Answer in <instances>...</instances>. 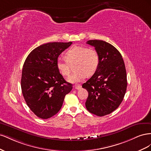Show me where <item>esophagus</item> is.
<instances>
[{
  "mask_svg": "<svg viewBox=\"0 0 151 151\" xmlns=\"http://www.w3.org/2000/svg\"><path fill=\"white\" fill-rule=\"evenodd\" d=\"M74 87H75V88L76 89H80L81 88V85H80V84H76L74 86Z\"/></svg>",
  "mask_w": 151,
  "mask_h": 151,
  "instance_id": "34e87169",
  "label": "esophagus"
}]
</instances>
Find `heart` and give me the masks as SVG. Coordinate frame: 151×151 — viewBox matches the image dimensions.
Wrapping results in <instances>:
<instances>
[{
	"label": "heart",
	"mask_w": 151,
	"mask_h": 151,
	"mask_svg": "<svg viewBox=\"0 0 151 151\" xmlns=\"http://www.w3.org/2000/svg\"><path fill=\"white\" fill-rule=\"evenodd\" d=\"M66 60L58 58L56 66L60 74L64 77L69 76L71 65H74L76 72L68 78L72 83L84 81L87 76L93 75L99 64V56L96 50L85 47L74 46L65 53Z\"/></svg>",
	"instance_id": "b5f03b06"
}]
</instances>
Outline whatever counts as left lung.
<instances>
[{
	"label": "left lung",
	"mask_w": 151,
	"mask_h": 151,
	"mask_svg": "<svg viewBox=\"0 0 151 151\" xmlns=\"http://www.w3.org/2000/svg\"><path fill=\"white\" fill-rule=\"evenodd\" d=\"M99 56L97 70L82 86L88 92V110L99 116L110 114L120 106L127 86L125 65L122 55L112 45L103 40H89Z\"/></svg>",
	"instance_id": "left-lung-1"
}]
</instances>
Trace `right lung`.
Segmentation results:
<instances>
[{
	"instance_id": "add662e5",
	"label": "right lung",
	"mask_w": 151,
	"mask_h": 151,
	"mask_svg": "<svg viewBox=\"0 0 151 151\" xmlns=\"http://www.w3.org/2000/svg\"><path fill=\"white\" fill-rule=\"evenodd\" d=\"M72 42H52L36 47L27 57L22 71L21 86L25 101L35 115L48 119L60 110L65 95L70 92L68 83L58 72V56Z\"/></svg>"
}]
</instances>
